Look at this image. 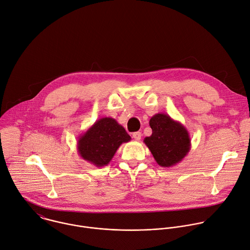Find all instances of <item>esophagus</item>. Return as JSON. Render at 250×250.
<instances>
[{"label":"esophagus","instance_id":"34e87169","mask_svg":"<svg viewBox=\"0 0 250 250\" xmlns=\"http://www.w3.org/2000/svg\"><path fill=\"white\" fill-rule=\"evenodd\" d=\"M141 136H142V134H141V132H139V131H136V132H133V133H132V137H133L135 140H140Z\"/></svg>","mask_w":250,"mask_h":250}]
</instances>
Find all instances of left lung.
Segmentation results:
<instances>
[{"mask_svg":"<svg viewBox=\"0 0 250 250\" xmlns=\"http://www.w3.org/2000/svg\"><path fill=\"white\" fill-rule=\"evenodd\" d=\"M149 125L152 134L145 137L143 142L157 164L163 168H170L182 162L191 148V140L186 126L163 113L154 115Z\"/></svg>","mask_w":250,"mask_h":250,"instance_id":"8db88e82","label":"left lung"}]
</instances>
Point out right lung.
<instances>
[{"label":"right lung","mask_w":250,"mask_h":250,"mask_svg":"<svg viewBox=\"0 0 250 250\" xmlns=\"http://www.w3.org/2000/svg\"><path fill=\"white\" fill-rule=\"evenodd\" d=\"M123 125L113 118H101L96 121L77 140L79 156L97 168L107 166L119 147L130 141Z\"/></svg>","instance_id":"1"}]
</instances>
